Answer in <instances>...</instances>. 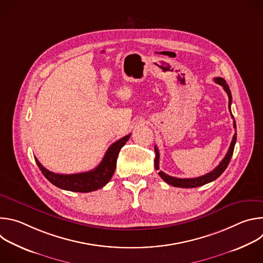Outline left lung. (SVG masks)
<instances>
[{
    "mask_svg": "<svg viewBox=\"0 0 263 263\" xmlns=\"http://www.w3.org/2000/svg\"><path fill=\"white\" fill-rule=\"evenodd\" d=\"M214 82L221 85L222 88L224 89V91L227 92L228 97H229V109H230V106H231V103H232V96H231V91H230V88H229V85L226 83V81H224L222 78L220 77H217V78H214ZM230 112H231V109H230ZM231 117L232 119L233 116L231 114ZM233 127L234 129H236V123L235 121L233 122ZM235 142H236V133L233 135V138H232V141H231V144L229 146V149L228 152L226 154V156H224V158L220 161V163L210 173L204 175V176H201V177H198V178H192V179H181V178H176V177H172V176H168L166 175L165 173H163L162 171H159V152H158V148L157 146L155 145V153H156V157H155V167L156 170L159 172L158 175L162 178L163 181H165L167 184L172 185V186H175V187H182V189H194V187H199V186H202V185H205L209 182H212L214 181L215 179H217L223 172L224 170L227 168L230 160H231V157L233 155V151H234V145H235Z\"/></svg>",
    "mask_w": 263,
    "mask_h": 263,
    "instance_id": "8db88e82",
    "label": "left lung"
}]
</instances>
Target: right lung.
<instances>
[{"label":"right lung","mask_w":263,"mask_h":263,"mask_svg":"<svg viewBox=\"0 0 263 263\" xmlns=\"http://www.w3.org/2000/svg\"><path fill=\"white\" fill-rule=\"evenodd\" d=\"M131 134H128L115 143H112L108 147L101 163L89 172L71 175L56 174L44 167L42 163L37 160V158H35V161L44 176L53 185L59 187V189L76 193H90L102 189L103 186H105L110 181L112 175H114L116 171L117 159L121 148L126 144Z\"/></svg>","instance_id":"right-lung-1"}]
</instances>
